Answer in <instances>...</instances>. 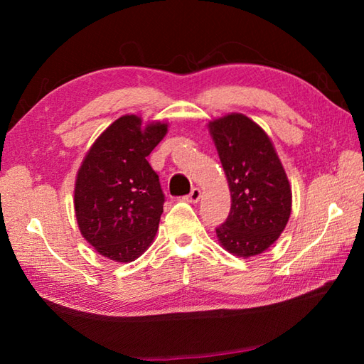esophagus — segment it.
I'll list each match as a JSON object with an SVG mask.
<instances>
[{
	"instance_id": "obj_1",
	"label": "esophagus",
	"mask_w": 364,
	"mask_h": 364,
	"mask_svg": "<svg viewBox=\"0 0 364 364\" xmlns=\"http://www.w3.org/2000/svg\"><path fill=\"white\" fill-rule=\"evenodd\" d=\"M200 197H202V191H200L198 188H194L191 191V194L186 197L191 203H197L198 200H200Z\"/></svg>"
}]
</instances>
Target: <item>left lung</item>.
I'll return each mask as SVG.
<instances>
[{"instance_id": "1", "label": "left lung", "mask_w": 364, "mask_h": 364, "mask_svg": "<svg viewBox=\"0 0 364 364\" xmlns=\"http://www.w3.org/2000/svg\"><path fill=\"white\" fill-rule=\"evenodd\" d=\"M231 192L228 219L215 228L228 253L249 258L267 250L289 220L292 192L267 133L244 114L208 123Z\"/></svg>"}]
</instances>
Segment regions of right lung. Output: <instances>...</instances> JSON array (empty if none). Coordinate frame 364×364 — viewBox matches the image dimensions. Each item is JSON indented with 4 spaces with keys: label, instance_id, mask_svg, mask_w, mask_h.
Segmentation results:
<instances>
[{
    "label": "right lung",
    "instance_id": "1",
    "mask_svg": "<svg viewBox=\"0 0 364 364\" xmlns=\"http://www.w3.org/2000/svg\"><path fill=\"white\" fill-rule=\"evenodd\" d=\"M167 123L134 114L112 122L84 156L75 181V215L82 237L105 258L131 262L153 244L164 205L146 156Z\"/></svg>",
    "mask_w": 364,
    "mask_h": 364
}]
</instances>
